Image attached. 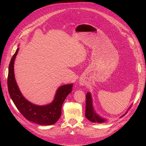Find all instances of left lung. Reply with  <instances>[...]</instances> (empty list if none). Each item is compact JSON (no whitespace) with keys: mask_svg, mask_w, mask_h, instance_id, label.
<instances>
[{"mask_svg":"<svg viewBox=\"0 0 146 146\" xmlns=\"http://www.w3.org/2000/svg\"><path fill=\"white\" fill-rule=\"evenodd\" d=\"M125 114H123L122 117L125 116ZM85 116L88 119V120L90 121L91 122H92L101 123V122H103L105 121L104 119H102L100 116H99L98 114H96V113L94 111L93 107H92V105L91 96V94L90 93V92H88L86 95Z\"/></svg>","mask_w":146,"mask_h":146,"instance_id":"8db88e82","label":"left lung"}]
</instances>
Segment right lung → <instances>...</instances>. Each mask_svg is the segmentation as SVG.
Returning <instances> with one entry per match:
<instances>
[{
	"label": "right lung",
	"mask_w": 146,
	"mask_h": 146,
	"mask_svg": "<svg viewBox=\"0 0 146 146\" xmlns=\"http://www.w3.org/2000/svg\"><path fill=\"white\" fill-rule=\"evenodd\" d=\"M19 48L13 55L8 68V90L10 98L20 113L28 121L39 125H50L58 120L61 107L67 96L72 91V84L60 86L56 91L54 100L49 105L38 106L26 100L20 92L14 75V61Z\"/></svg>",
	"instance_id": "1"
}]
</instances>
